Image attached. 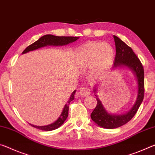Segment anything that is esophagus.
Masks as SVG:
<instances>
[{
	"label": "esophagus",
	"instance_id": "obj_1",
	"mask_svg": "<svg viewBox=\"0 0 155 155\" xmlns=\"http://www.w3.org/2000/svg\"><path fill=\"white\" fill-rule=\"evenodd\" d=\"M90 89L87 87H82L80 88L79 93L81 97H86V96H88L91 94Z\"/></svg>",
	"mask_w": 155,
	"mask_h": 155
}]
</instances>
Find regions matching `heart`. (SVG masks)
<instances>
[{"label":"heart","mask_w":155,"mask_h":155,"mask_svg":"<svg viewBox=\"0 0 155 155\" xmlns=\"http://www.w3.org/2000/svg\"><path fill=\"white\" fill-rule=\"evenodd\" d=\"M76 62L83 68H89L92 77H101L110 69L115 53L107 42H87L78 48L75 53Z\"/></svg>","instance_id":"obj_1"}]
</instances>
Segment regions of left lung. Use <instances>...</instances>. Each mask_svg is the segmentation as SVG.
I'll list each match as a JSON object with an SVG mask.
<instances>
[{"instance_id":"left-lung-1","label":"left lung","mask_w":155,"mask_h":155,"mask_svg":"<svg viewBox=\"0 0 155 155\" xmlns=\"http://www.w3.org/2000/svg\"><path fill=\"white\" fill-rule=\"evenodd\" d=\"M113 38L115 43L116 55L111 71L119 68L130 71L136 79L137 93L135 104L130 110L121 115H117L108 112L101 102L97 95V84L93 87V93L97 99V103L95 108L91 114V120L98 126L106 129L120 127L131 120L142 103L144 94V72L140 60L137 57L133 49L125 42L116 35H113Z\"/></svg>"}]
</instances>
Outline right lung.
<instances>
[{
    "instance_id": "add662e5",
    "label": "right lung",
    "mask_w": 155,
    "mask_h": 155,
    "mask_svg": "<svg viewBox=\"0 0 155 155\" xmlns=\"http://www.w3.org/2000/svg\"><path fill=\"white\" fill-rule=\"evenodd\" d=\"M78 39H79V37L56 36V35L51 34L45 35L38 40L37 41H35L31 45H29V47H27L26 49L23 51L22 54H26V53L32 51L36 50L38 49H40V48L47 46H64V45H67L68 44H71V43L76 41ZM75 92L76 90H75L71 93V95L67 104L64 105V108H63L60 117L54 121V122H53L52 124H49V125L47 126H35L34 124H29L30 125L35 128L40 129V130L45 131L54 130L55 129L59 128L60 126H61L63 124H64L65 120H67L68 114V105H69V103L71 101L74 100Z\"/></svg>"
}]
</instances>
